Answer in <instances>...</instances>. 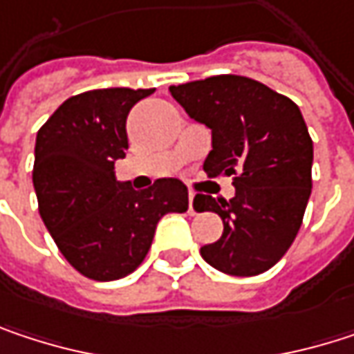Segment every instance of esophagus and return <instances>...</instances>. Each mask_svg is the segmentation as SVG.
I'll return each mask as SVG.
<instances>
[{
	"label": "esophagus",
	"mask_w": 354,
	"mask_h": 354,
	"mask_svg": "<svg viewBox=\"0 0 354 354\" xmlns=\"http://www.w3.org/2000/svg\"><path fill=\"white\" fill-rule=\"evenodd\" d=\"M192 201H194V192L190 190V192H188V213H190V215H194V205H192Z\"/></svg>",
	"instance_id": "esophagus-1"
}]
</instances>
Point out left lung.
I'll use <instances>...</instances> for the list:
<instances>
[{"mask_svg":"<svg viewBox=\"0 0 354 354\" xmlns=\"http://www.w3.org/2000/svg\"><path fill=\"white\" fill-rule=\"evenodd\" d=\"M170 94L213 135L203 170L234 176L236 196L198 192L194 209L223 221L201 256L232 277H256L291 248L312 194L314 143L299 106L244 75H213L172 86Z\"/></svg>","mask_w":354,"mask_h":354,"instance_id":"obj_1","label":"left lung"}]
</instances>
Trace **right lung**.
Masks as SVG:
<instances>
[{"mask_svg":"<svg viewBox=\"0 0 354 354\" xmlns=\"http://www.w3.org/2000/svg\"><path fill=\"white\" fill-rule=\"evenodd\" d=\"M151 90L106 88L71 96L38 129V213L65 260L84 277L116 281L147 256L166 213L188 209V188L160 178L145 190L114 178L129 149L127 116Z\"/></svg>","mask_w":354,"mask_h":354,"instance_id":"right-lung-1","label":"right lung"}]
</instances>
